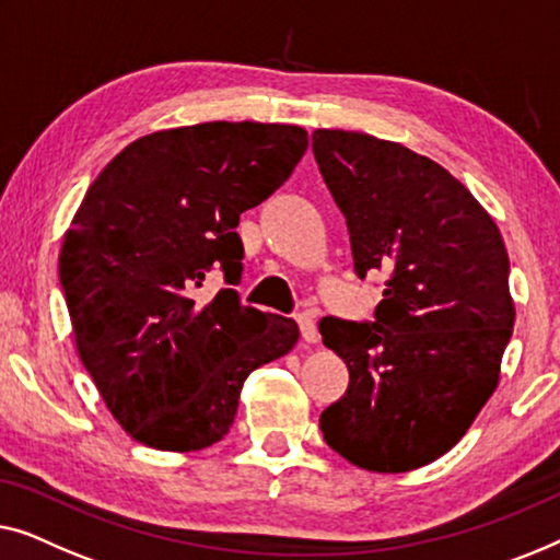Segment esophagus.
I'll return each mask as SVG.
<instances>
[{
  "label": "esophagus",
  "instance_id": "34e87169",
  "mask_svg": "<svg viewBox=\"0 0 560 560\" xmlns=\"http://www.w3.org/2000/svg\"><path fill=\"white\" fill-rule=\"evenodd\" d=\"M296 322H299V329H302V337L306 342H317L319 340V332H317V325H314V314L312 312L296 314Z\"/></svg>",
  "mask_w": 560,
  "mask_h": 560
}]
</instances>
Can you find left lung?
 Here are the masks:
<instances>
[{"label": "left lung", "mask_w": 560, "mask_h": 560, "mask_svg": "<svg viewBox=\"0 0 560 560\" xmlns=\"http://www.w3.org/2000/svg\"><path fill=\"white\" fill-rule=\"evenodd\" d=\"M312 152L348 220L355 273H388L375 322H319L350 370L319 429L360 469H419L498 388L515 325L505 243L459 179L404 144L317 129Z\"/></svg>", "instance_id": "obj_1"}]
</instances>
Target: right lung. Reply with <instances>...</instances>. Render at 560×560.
Segmentation results:
<instances>
[{
  "label": "right lung",
  "instance_id": "add662e5",
  "mask_svg": "<svg viewBox=\"0 0 560 560\" xmlns=\"http://www.w3.org/2000/svg\"><path fill=\"white\" fill-rule=\"evenodd\" d=\"M302 126L208 121L147 133L85 192L60 248L78 358L139 444L200 452L223 439L243 381L299 340L294 319L235 289L195 302L212 269L238 283L241 212L287 183Z\"/></svg>",
  "mask_w": 560,
  "mask_h": 560
}]
</instances>
